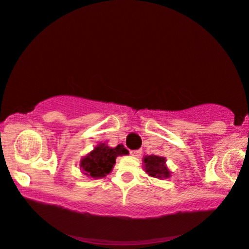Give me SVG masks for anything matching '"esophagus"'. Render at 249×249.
<instances>
[{
    "label": "esophagus",
    "instance_id": "obj_1",
    "mask_svg": "<svg viewBox=\"0 0 249 249\" xmlns=\"http://www.w3.org/2000/svg\"><path fill=\"white\" fill-rule=\"evenodd\" d=\"M141 154H142L141 149H135V150H131V151H130L131 156H135V157L141 156Z\"/></svg>",
    "mask_w": 249,
    "mask_h": 249
}]
</instances>
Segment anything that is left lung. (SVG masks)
Listing matches in <instances>:
<instances>
[{
    "mask_svg": "<svg viewBox=\"0 0 249 249\" xmlns=\"http://www.w3.org/2000/svg\"><path fill=\"white\" fill-rule=\"evenodd\" d=\"M144 168L145 172H148L149 176L156 178H168L170 177V171L168 170L165 165V159L160 156H151L144 157Z\"/></svg>",
    "mask_w": 249,
    "mask_h": 249,
    "instance_id": "obj_1",
    "label": "left lung"
}]
</instances>
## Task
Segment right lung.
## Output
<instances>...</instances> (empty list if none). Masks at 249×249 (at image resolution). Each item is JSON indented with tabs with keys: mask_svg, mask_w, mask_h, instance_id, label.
Segmentation results:
<instances>
[{
	"mask_svg": "<svg viewBox=\"0 0 249 249\" xmlns=\"http://www.w3.org/2000/svg\"><path fill=\"white\" fill-rule=\"evenodd\" d=\"M128 150L124 148V145L119 144L115 148H109L106 144H100L95 147L92 153L87 155L81 160L80 168L83 169L84 174L89 177L100 178L112 171L115 160L119 155H127Z\"/></svg>",
	"mask_w": 249,
	"mask_h": 249,
	"instance_id": "right-lung-1",
	"label": "right lung"
}]
</instances>
